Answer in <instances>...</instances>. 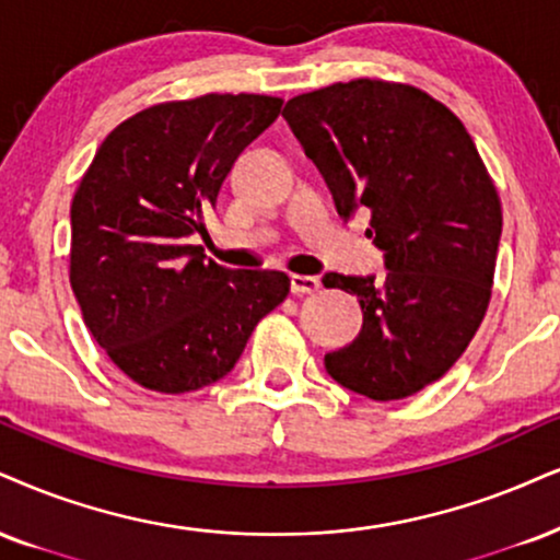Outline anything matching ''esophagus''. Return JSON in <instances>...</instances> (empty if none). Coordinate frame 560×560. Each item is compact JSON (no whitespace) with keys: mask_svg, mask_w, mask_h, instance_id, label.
Returning <instances> with one entry per match:
<instances>
[{"mask_svg":"<svg viewBox=\"0 0 560 560\" xmlns=\"http://www.w3.org/2000/svg\"><path fill=\"white\" fill-rule=\"evenodd\" d=\"M322 288L319 278H314V275H291V291L295 295H308V293H316Z\"/></svg>","mask_w":560,"mask_h":560,"instance_id":"1","label":"esophagus"}]
</instances>
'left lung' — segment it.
Instances as JSON below:
<instances>
[{"label": "left lung", "instance_id": "8db88e82", "mask_svg": "<svg viewBox=\"0 0 560 560\" xmlns=\"http://www.w3.org/2000/svg\"><path fill=\"white\" fill-rule=\"evenodd\" d=\"M282 116L322 171L337 212H371L386 280L327 272L363 329L324 355L345 389L389 402L439 382L478 332L493 291L501 199L465 124L425 90L376 78L301 93Z\"/></svg>", "mask_w": 560, "mask_h": 560}]
</instances>
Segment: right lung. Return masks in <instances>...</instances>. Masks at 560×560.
<instances>
[{"instance_id":"1","label":"right lung","mask_w":560,"mask_h":560,"mask_svg":"<svg viewBox=\"0 0 560 560\" xmlns=\"http://www.w3.org/2000/svg\"><path fill=\"white\" fill-rule=\"evenodd\" d=\"M280 106L257 93L155 103L121 121L80 178L69 285L93 340L144 389L184 395L223 378L291 293L285 272L225 269L186 244Z\"/></svg>"}]
</instances>
